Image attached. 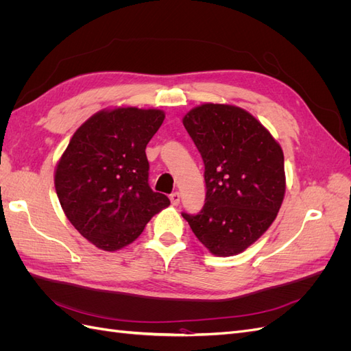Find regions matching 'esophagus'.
<instances>
[{"label":"esophagus","mask_w":351,"mask_h":351,"mask_svg":"<svg viewBox=\"0 0 351 351\" xmlns=\"http://www.w3.org/2000/svg\"><path fill=\"white\" fill-rule=\"evenodd\" d=\"M169 200H171V204H173L174 206H177V205L180 204V193H178V192L171 193V195H169Z\"/></svg>","instance_id":"esophagus-1"}]
</instances>
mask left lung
<instances>
[{"label":"left lung","mask_w":351,"mask_h":351,"mask_svg":"<svg viewBox=\"0 0 351 351\" xmlns=\"http://www.w3.org/2000/svg\"><path fill=\"white\" fill-rule=\"evenodd\" d=\"M183 124L204 159L206 197L199 214L182 215L212 254H239L269 228L281 208V146L250 112L234 105H199Z\"/></svg>","instance_id":"8db88e82"}]
</instances>
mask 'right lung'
Masks as SVG:
<instances>
[{
  "instance_id": "1",
  "label": "right lung",
  "mask_w": 351,
  "mask_h": 351,
  "mask_svg": "<svg viewBox=\"0 0 351 351\" xmlns=\"http://www.w3.org/2000/svg\"><path fill=\"white\" fill-rule=\"evenodd\" d=\"M161 110L120 107L93 114L73 134L56 168L62 210L98 249L115 252L142 234L169 199L149 187L146 145Z\"/></svg>"
}]
</instances>
